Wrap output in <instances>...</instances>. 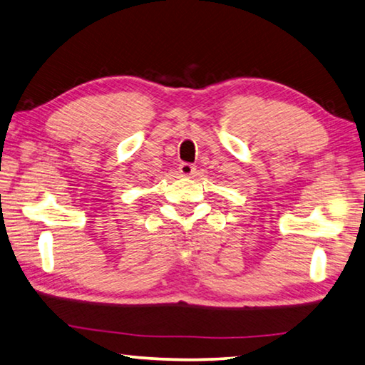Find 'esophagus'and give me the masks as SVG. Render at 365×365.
<instances>
[{"label":"esophagus","instance_id":"1","mask_svg":"<svg viewBox=\"0 0 365 365\" xmlns=\"http://www.w3.org/2000/svg\"><path fill=\"white\" fill-rule=\"evenodd\" d=\"M179 173H181L182 176H192L195 173V166L192 163L182 162L181 165H179Z\"/></svg>","mask_w":365,"mask_h":365}]
</instances>
